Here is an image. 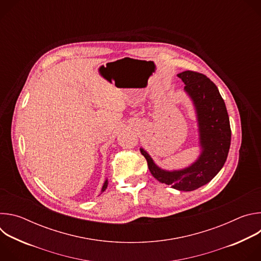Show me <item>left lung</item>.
<instances>
[{"mask_svg":"<svg viewBox=\"0 0 261 261\" xmlns=\"http://www.w3.org/2000/svg\"><path fill=\"white\" fill-rule=\"evenodd\" d=\"M177 76L196 107L202 153L190 167L177 171L159 168L143 148L140 153L152 175L160 182L179 191H193L211 181L224 165L230 147L231 129L224 100L208 77L191 70L178 73Z\"/></svg>","mask_w":261,"mask_h":261,"instance_id":"1","label":"left lung"}]
</instances>
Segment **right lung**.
<instances>
[{
  "label": "right lung",
  "instance_id": "1",
  "mask_svg": "<svg viewBox=\"0 0 261 261\" xmlns=\"http://www.w3.org/2000/svg\"><path fill=\"white\" fill-rule=\"evenodd\" d=\"M107 184H108V182H107V179H106V180H105V182H104V185H103V187H102V192H103V191H105V189L107 188Z\"/></svg>",
  "mask_w": 261,
  "mask_h": 261
}]
</instances>
